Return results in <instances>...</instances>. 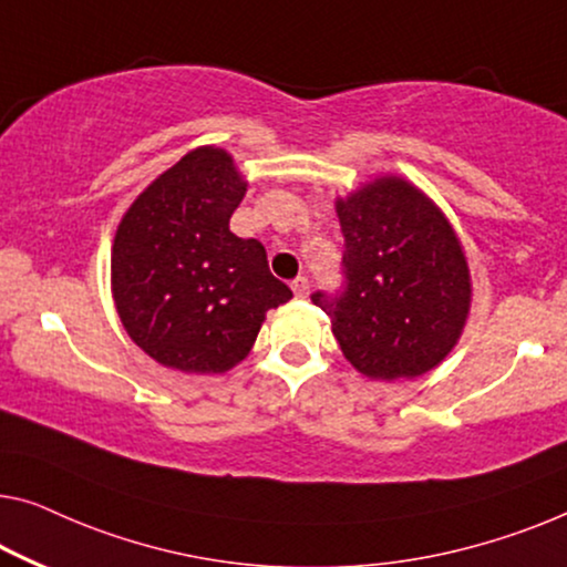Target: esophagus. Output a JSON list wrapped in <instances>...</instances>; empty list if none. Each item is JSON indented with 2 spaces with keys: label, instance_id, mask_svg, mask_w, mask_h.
I'll list each match as a JSON object with an SVG mask.
<instances>
[{
  "label": "esophagus",
  "instance_id": "34e87169",
  "mask_svg": "<svg viewBox=\"0 0 567 567\" xmlns=\"http://www.w3.org/2000/svg\"><path fill=\"white\" fill-rule=\"evenodd\" d=\"M290 287H292L295 298H308V292H310V282H308V277H295Z\"/></svg>",
  "mask_w": 567,
  "mask_h": 567
}]
</instances>
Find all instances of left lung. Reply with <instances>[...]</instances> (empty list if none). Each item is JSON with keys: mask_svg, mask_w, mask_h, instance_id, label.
<instances>
[{"mask_svg": "<svg viewBox=\"0 0 567 567\" xmlns=\"http://www.w3.org/2000/svg\"><path fill=\"white\" fill-rule=\"evenodd\" d=\"M336 210L343 285L310 300L331 318L343 357L361 374L382 382L425 374L447 357L468 316L458 236L402 177H379Z\"/></svg>", "mask_w": 567, "mask_h": 567, "instance_id": "left-lung-1", "label": "left lung"}]
</instances>
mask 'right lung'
Masks as SVG:
<instances>
[{
	"label": "right lung",
	"instance_id": "add662e5",
	"mask_svg": "<svg viewBox=\"0 0 567 567\" xmlns=\"http://www.w3.org/2000/svg\"><path fill=\"white\" fill-rule=\"evenodd\" d=\"M244 193L231 155L193 150L132 203L116 229V312L132 341L167 369L221 374L236 367L265 312L292 298L269 272L265 247L229 229Z\"/></svg>",
	"mask_w": 567,
	"mask_h": 567
}]
</instances>
